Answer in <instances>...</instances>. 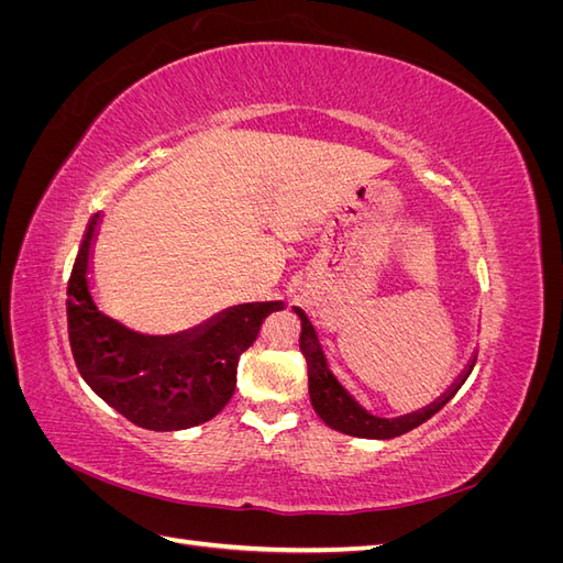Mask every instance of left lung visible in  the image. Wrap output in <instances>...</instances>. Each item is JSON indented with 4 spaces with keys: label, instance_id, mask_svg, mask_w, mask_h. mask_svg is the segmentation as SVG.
Wrapping results in <instances>:
<instances>
[{
    "label": "left lung",
    "instance_id": "8db88e82",
    "mask_svg": "<svg viewBox=\"0 0 563 563\" xmlns=\"http://www.w3.org/2000/svg\"><path fill=\"white\" fill-rule=\"evenodd\" d=\"M294 312L300 319V352L305 356V362H308L310 401L314 406L317 416L335 432L360 437V439H395V437L411 432L418 428V424H422L424 420H430L434 413H439L441 408H444L455 397V391L463 387V383L467 380V376L474 368L476 352L472 354V360L467 362L463 373H460V376L453 380V385L444 391V395L437 397L432 404L418 408V411L397 416V418H383V416L371 413L368 408L360 399H356L343 383H340V378L331 368L327 350H323L319 331L310 321L308 312H305L302 308H294Z\"/></svg>",
    "mask_w": 563,
    "mask_h": 563
}]
</instances>
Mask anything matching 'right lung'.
<instances>
[{
	"mask_svg": "<svg viewBox=\"0 0 563 563\" xmlns=\"http://www.w3.org/2000/svg\"><path fill=\"white\" fill-rule=\"evenodd\" d=\"M103 216L89 223L67 284V331L81 378L117 413L145 430L178 432L216 418L236 387V364L267 314L284 300L242 302L178 333L129 329L93 296V246Z\"/></svg>",
	"mask_w": 563,
	"mask_h": 563,
	"instance_id": "right-lung-1",
	"label": "right lung"
}]
</instances>
